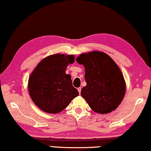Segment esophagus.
I'll use <instances>...</instances> for the list:
<instances>
[{
    "mask_svg": "<svg viewBox=\"0 0 151 151\" xmlns=\"http://www.w3.org/2000/svg\"><path fill=\"white\" fill-rule=\"evenodd\" d=\"M81 90H82V88H81V87L78 88V92H79V93H80V94L81 93Z\"/></svg>",
    "mask_w": 151,
    "mask_h": 151,
    "instance_id": "34e87169",
    "label": "esophagus"
}]
</instances>
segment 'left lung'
Listing matches in <instances>:
<instances>
[{
	"instance_id": "1",
	"label": "left lung",
	"mask_w": 151,
	"mask_h": 151,
	"mask_svg": "<svg viewBox=\"0 0 151 151\" xmlns=\"http://www.w3.org/2000/svg\"><path fill=\"white\" fill-rule=\"evenodd\" d=\"M76 61L85 68L86 86L82 96L94 112L111 113L122 103L126 92V82L117 65L106 53L92 51L82 53Z\"/></svg>"
}]
</instances>
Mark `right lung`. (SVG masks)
<instances>
[{
  "mask_svg": "<svg viewBox=\"0 0 151 151\" xmlns=\"http://www.w3.org/2000/svg\"><path fill=\"white\" fill-rule=\"evenodd\" d=\"M74 61L73 55H52L32 71L28 80L29 96L42 111L52 114L61 112L79 95L71 76L65 73L67 67Z\"/></svg>",
  "mask_w": 151,
  "mask_h": 151,
  "instance_id": "right-lung-1",
  "label": "right lung"
}]
</instances>
